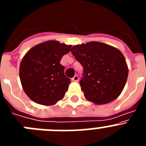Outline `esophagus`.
I'll list each match as a JSON object with an SVG mask.
<instances>
[{
    "instance_id": "1",
    "label": "esophagus",
    "mask_w": 146,
    "mask_h": 146,
    "mask_svg": "<svg viewBox=\"0 0 146 146\" xmlns=\"http://www.w3.org/2000/svg\"><path fill=\"white\" fill-rule=\"evenodd\" d=\"M78 80H79V76L78 75H74V77L72 78V81H74V82H78Z\"/></svg>"
}]
</instances>
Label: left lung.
<instances>
[{"mask_svg":"<svg viewBox=\"0 0 146 146\" xmlns=\"http://www.w3.org/2000/svg\"><path fill=\"white\" fill-rule=\"evenodd\" d=\"M83 66L80 81L86 99L96 104L114 101L126 85L128 66L118 49L99 42L74 45L71 50Z\"/></svg>","mask_w":146,"mask_h":146,"instance_id":"left-lung-1","label":"left lung"}]
</instances>
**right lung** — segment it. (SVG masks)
I'll return each mask as SVG.
<instances>
[{
  "label": "right lung",
  "instance_id": "right-lung-1",
  "mask_svg": "<svg viewBox=\"0 0 146 146\" xmlns=\"http://www.w3.org/2000/svg\"><path fill=\"white\" fill-rule=\"evenodd\" d=\"M71 47L72 45L50 40L36 45L24 55L20 78L23 90L32 101L50 106L64 97L71 82L60 61Z\"/></svg>",
  "mask_w": 146,
  "mask_h": 146
}]
</instances>
